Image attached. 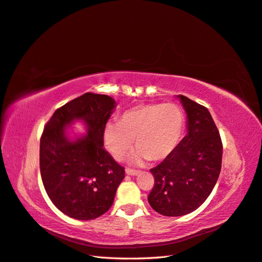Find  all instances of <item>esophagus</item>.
Here are the masks:
<instances>
[{
	"label": "esophagus",
	"instance_id": "esophagus-1",
	"mask_svg": "<svg viewBox=\"0 0 262 262\" xmlns=\"http://www.w3.org/2000/svg\"><path fill=\"white\" fill-rule=\"evenodd\" d=\"M126 173L129 174V176H137L139 173L138 170L135 169H130V168H126Z\"/></svg>",
	"mask_w": 262,
	"mask_h": 262
}]
</instances>
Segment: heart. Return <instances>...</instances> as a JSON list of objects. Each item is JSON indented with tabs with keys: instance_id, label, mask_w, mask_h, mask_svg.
<instances>
[{
	"instance_id": "b5f03b06",
	"label": "heart",
	"mask_w": 262,
	"mask_h": 262,
	"mask_svg": "<svg viewBox=\"0 0 262 262\" xmlns=\"http://www.w3.org/2000/svg\"><path fill=\"white\" fill-rule=\"evenodd\" d=\"M183 126L182 111L176 104H143L124 112L117 123L107 124L104 143L116 160H123L135 139L136 158L157 162L173 152Z\"/></svg>"
}]
</instances>
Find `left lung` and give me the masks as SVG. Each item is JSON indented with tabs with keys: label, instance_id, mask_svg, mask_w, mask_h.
<instances>
[{
	"label": "left lung",
	"instance_id": "left-lung-1",
	"mask_svg": "<svg viewBox=\"0 0 262 262\" xmlns=\"http://www.w3.org/2000/svg\"><path fill=\"white\" fill-rule=\"evenodd\" d=\"M188 115V134L173 152L150 169L155 178L148 202L164 216H182L204 203L217 182L223 144L208 110L179 95Z\"/></svg>",
	"mask_w": 262,
	"mask_h": 262
}]
</instances>
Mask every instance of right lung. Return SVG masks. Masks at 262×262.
I'll return each mask as SVG.
<instances>
[{
	"instance_id": "obj_1",
	"label": "right lung",
	"mask_w": 262,
	"mask_h": 262,
	"mask_svg": "<svg viewBox=\"0 0 262 262\" xmlns=\"http://www.w3.org/2000/svg\"><path fill=\"white\" fill-rule=\"evenodd\" d=\"M115 107L111 96L88 92L55 111L40 137L41 180L52 203L72 219L90 221L114 202L125 168L105 149L104 130ZM82 119L88 135L71 142L65 126Z\"/></svg>"
}]
</instances>
